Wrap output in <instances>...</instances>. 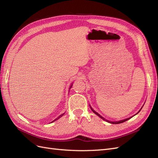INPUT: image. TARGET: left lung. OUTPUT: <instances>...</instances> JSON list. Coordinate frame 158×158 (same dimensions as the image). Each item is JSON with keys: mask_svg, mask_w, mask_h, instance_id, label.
Returning <instances> with one entry per match:
<instances>
[{"mask_svg": "<svg viewBox=\"0 0 158 158\" xmlns=\"http://www.w3.org/2000/svg\"><path fill=\"white\" fill-rule=\"evenodd\" d=\"M142 108L140 109V110L142 109ZM91 109H92V111L95 113V114H97V115L98 116H99L100 118H101L102 119H103V120H104V121H107V122H108V123H111V124H119V123H124V122H125V121H128V120H129V119H130L131 118H132V117H130V118H126V119H123V120H121V121H108V120H107V119H106V118H103V117H102L101 115H100V114H99V113H98L96 111H94V110L92 108V107H91ZM140 111H138L136 114H138V113H139L140 111Z\"/></svg>", "mask_w": 158, "mask_h": 158, "instance_id": "1", "label": "left lung"}]
</instances>
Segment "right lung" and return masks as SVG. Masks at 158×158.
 Listing matches in <instances>:
<instances>
[{"label": "right lung", "instance_id": "obj_1", "mask_svg": "<svg viewBox=\"0 0 158 158\" xmlns=\"http://www.w3.org/2000/svg\"><path fill=\"white\" fill-rule=\"evenodd\" d=\"M72 85H73V84H72ZM72 85H70V88H71V87H72ZM60 114V115H59V116L58 117H57L56 118H55V120H54V121H52V122H54V121H56V120H57V119H59V118H60V117H61L62 116H63V114ZM52 122H51V123H52Z\"/></svg>", "mask_w": 158, "mask_h": 158}]
</instances>
